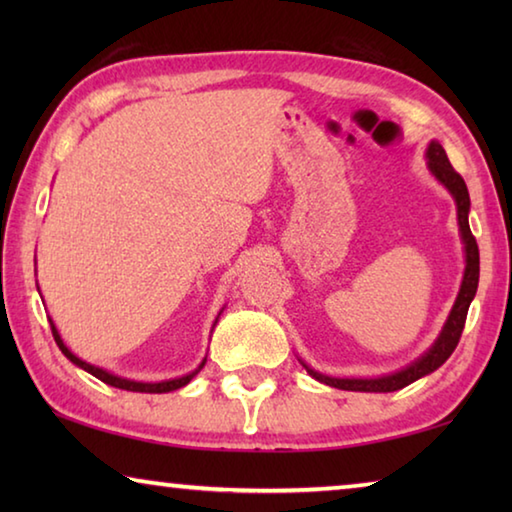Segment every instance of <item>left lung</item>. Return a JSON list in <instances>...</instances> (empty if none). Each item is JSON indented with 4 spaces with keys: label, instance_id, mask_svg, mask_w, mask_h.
<instances>
[{
    "label": "left lung",
    "instance_id": "obj_1",
    "mask_svg": "<svg viewBox=\"0 0 512 512\" xmlns=\"http://www.w3.org/2000/svg\"><path fill=\"white\" fill-rule=\"evenodd\" d=\"M424 158H427V167L431 171V176L436 178L449 194H452L456 203L458 235H461L463 253H465V271H463L461 289H458V296L454 300V307L449 311V316L445 320L443 329H440V334L436 336V341L431 343V348L424 354H420L415 361H411L409 366L402 370H395L391 375L329 377L307 366L302 359H298L302 363V368H305L316 381H320V384L341 388V391H357V393H393L413 384V381H418L424 375H431V372L443 366V363L452 357V352L456 350L458 339H461L463 327H465L467 309H470V302L476 296V287H479V246H476V239L472 237V230H470V221H467V214H470V194H467L465 180L458 176L452 164H449L447 153L443 146H440V142L431 140Z\"/></svg>",
    "mask_w": 512,
    "mask_h": 512
}]
</instances>
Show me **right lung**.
Masks as SVG:
<instances>
[{
	"instance_id": "right-lung-1",
	"label": "right lung",
	"mask_w": 512,
	"mask_h": 512,
	"mask_svg": "<svg viewBox=\"0 0 512 512\" xmlns=\"http://www.w3.org/2000/svg\"><path fill=\"white\" fill-rule=\"evenodd\" d=\"M221 311H223V309H221ZM221 311H219V316H221ZM219 316H216L212 329L216 327V323H219ZM49 325H51V334H54V339H56V345L60 348V352H63L65 357L74 363V366H79V368H83L85 372H90V375L101 379L103 384L121 388V391H133V393H171V391H178V388L187 386L189 381H192V379L198 375V372H201V368L205 366V361H207V357H205L201 363H198V368H194L192 372H187V375H183V377H173V379H164V381H135V379H128V377L112 375L110 370L99 368V366H92V363L83 361L81 357H76V354L67 348L65 341L60 339L58 329H56L54 320H51V318H49Z\"/></svg>"
}]
</instances>
